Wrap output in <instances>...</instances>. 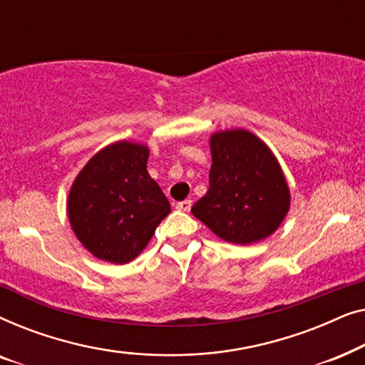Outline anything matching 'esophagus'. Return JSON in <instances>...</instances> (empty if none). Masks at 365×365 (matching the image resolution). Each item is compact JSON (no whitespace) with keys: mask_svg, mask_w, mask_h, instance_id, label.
Returning <instances> with one entry per match:
<instances>
[{"mask_svg":"<svg viewBox=\"0 0 365 365\" xmlns=\"http://www.w3.org/2000/svg\"><path fill=\"white\" fill-rule=\"evenodd\" d=\"M191 206H192L191 199H184V201L176 204V209H179V211H182V212H189L191 211Z\"/></svg>","mask_w":365,"mask_h":365,"instance_id":"34e87169","label":"esophagus"}]
</instances>
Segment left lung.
<instances>
[{
  "label": "left lung",
  "instance_id": "1",
  "mask_svg": "<svg viewBox=\"0 0 365 365\" xmlns=\"http://www.w3.org/2000/svg\"><path fill=\"white\" fill-rule=\"evenodd\" d=\"M209 189L194 217L224 241L247 246L271 236L291 207V191L271 148L247 129L211 134Z\"/></svg>",
  "mask_w": 365,
  "mask_h": 365
}]
</instances>
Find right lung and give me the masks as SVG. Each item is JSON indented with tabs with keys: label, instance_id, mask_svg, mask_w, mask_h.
Instances as JSON below:
<instances>
[{
	"label": "right lung",
	"instance_id": "add662e5",
	"mask_svg": "<svg viewBox=\"0 0 365 365\" xmlns=\"http://www.w3.org/2000/svg\"><path fill=\"white\" fill-rule=\"evenodd\" d=\"M149 148L116 141L99 149L71 184L68 219L96 259L128 264L143 252L171 204L148 173Z\"/></svg>",
	"mask_w": 365,
	"mask_h": 365
}]
</instances>
